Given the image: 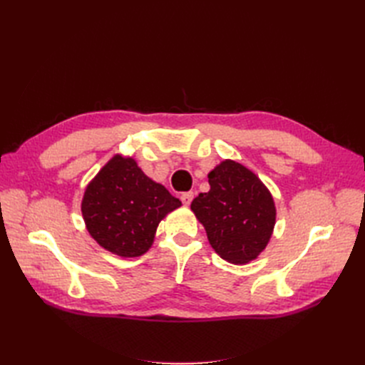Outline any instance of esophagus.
<instances>
[{
  "instance_id": "34e87169",
  "label": "esophagus",
  "mask_w": 365,
  "mask_h": 365,
  "mask_svg": "<svg viewBox=\"0 0 365 365\" xmlns=\"http://www.w3.org/2000/svg\"><path fill=\"white\" fill-rule=\"evenodd\" d=\"M192 200H193V192H185L181 195V201L184 205H190Z\"/></svg>"
}]
</instances>
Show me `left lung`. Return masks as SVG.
Returning a JSON list of instances; mask_svg holds the SVG:
<instances>
[{
    "label": "left lung",
    "instance_id": "1",
    "mask_svg": "<svg viewBox=\"0 0 365 365\" xmlns=\"http://www.w3.org/2000/svg\"><path fill=\"white\" fill-rule=\"evenodd\" d=\"M210 192L200 193L192 210L220 257L244 264L268 245L275 224L269 190L245 165L225 160L208 173Z\"/></svg>",
    "mask_w": 365,
    "mask_h": 365
}]
</instances>
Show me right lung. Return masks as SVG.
<instances>
[{"mask_svg": "<svg viewBox=\"0 0 365 365\" xmlns=\"http://www.w3.org/2000/svg\"><path fill=\"white\" fill-rule=\"evenodd\" d=\"M180 205L134 158L115 155L88 184L82 215L98 245L121 257H138L150 248L161 219Z\"/></svg>", "mask_w": 365, "mask_h": 365, "instance_id": "1", "label": "right lung"}]
</instances>
